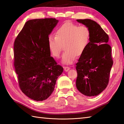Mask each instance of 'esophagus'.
Returning a JSON list of instances; mask_svg holds the SVG:
<instances>
[{
    "mask_svg": "<svg viewBox=\"0 0 124 124\" xmlns=\"http://www.w3.org/2000/svg\"><path fill=\"white\" fill-rule=\"evenodd\" d=\"M63 68L65 71H68L70 69V68L69 67H64Z\"/></svg>",
    "mask_w": 124,
    "mask_h": 124,
    "instance_id": "34e87169",
    "label": "esophagus"
}]
</instances>
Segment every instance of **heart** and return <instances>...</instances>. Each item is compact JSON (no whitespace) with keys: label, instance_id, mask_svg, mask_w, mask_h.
<instances>
[{"label":"heart","instance_id":"obj_1","mask_svg":"<svg viewBox=\"0 0 124 124\" xmlns=\"http://www.w3.org/2000/svg\"><path fill=\"white\" fill-rule=\"evenodd\" d=\"M55 36H49L48 45L52 55L59 58L64 45L65 52L62 55V62L69 64L85 51L91 37L89 28L85 25L78 26L68 22L57 29Z\"/></svg>","mask_w":124,"mask_h":124}]
</instances>
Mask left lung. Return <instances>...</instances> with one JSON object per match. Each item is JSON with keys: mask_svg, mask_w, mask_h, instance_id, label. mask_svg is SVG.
<instances>
[{"mask_svg": "<svg viewBox=\"0 0 124 124\" xmlns=\"http://www.w3.org/2000/svg\"><path fill=\"white\" fill-rule=\"evenodd\" d=\"M87 27L91 32L88 46L76 63V85L81 93L96 96L108 85L113 64L109 36L100 25L90 19L77 20Z\"/></svg>", "mask_w": 124, "mask_h": 124, "instance_id": "8db88e82", "label": "left lung"}]
</instances>
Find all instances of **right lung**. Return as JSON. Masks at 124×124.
I'll use <instances>...</instances> for the list:
<instances>
[{
    "label": "right lung",
    "instance_id": "1",
    "mask_svg": "<svg viewBox=\"0 0 124 124\" xmlns=\"http://www.w3.org/2000/svg\"><path fill=\"white\" fill-rule=\"evenodd\" d=\"M59 21L54 18L25 23L14 44V65L20 88L37 101L51 96L63 68L57 64L48 45V36Z\"/></svg>",
    "mask_w": 124,
    "mask_h": 124
}]
</instances>
